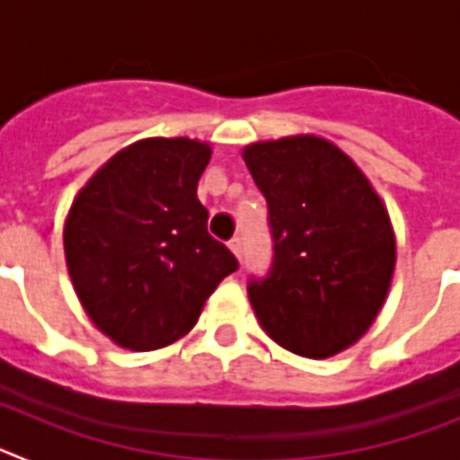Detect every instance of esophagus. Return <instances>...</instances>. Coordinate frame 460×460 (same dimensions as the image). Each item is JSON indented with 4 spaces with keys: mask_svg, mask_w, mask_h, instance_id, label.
Instances as JSON below:
<instances>
[{
    "mask_svg": "<svg viewBox=\"0 0 460 460\" xmlns=\"http://www.w3.org/2000/svg\"><path fill=\"white\" fill-rule=\"evenodd\" d=\"M227 246H230V251H233L237 258H242V239L239 237H233L230 242H227Z\"/></svg>",
    "mask_w": 460,
    "mask_h": 460,
    "instance_id": "34e87169",
    "label": "esophagus"
}]
</instances>
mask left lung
Masks as SVG:
<instances>
[{
    "instance_id": "1",
    "label": "left lung",
    "mask_w": 460,
    "mask_h": 460,
    "mask_svg": "<svg viewBox=\"0 0 460 460\" xmlns=\"http://www.w3.org/2000/svg\"><path fill=\"white\" fill-rule=\"evenodd\" d=\"M270 207L274 262L249 299L271 341L311 359L350 348L392 286L396 237L387 207L350 156L318 136L242 152Z\"/></svg>"
}]
</instances>
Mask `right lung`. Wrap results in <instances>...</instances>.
I'll use <instances>...</instances> for the list:
<instances>
[{
	"mask_svg": "<svg viewBox=\"0 0 460 460\" xmlns=\"http://www.w3.org/2000/svg\"><path fill=\"white\" fill-rule=\"evenodd\" d=\"M211 158L190 137L137 140L101 165L64 223L68 276L84 313L126 350L147 352L195 327L237 260L207 233L198 181Z\"/></svg>",
	"mask_w": 460,
	"mask_h": 460,
	"instance_id": "obj_1",
	"label": "right lung"
}]
</instances>
